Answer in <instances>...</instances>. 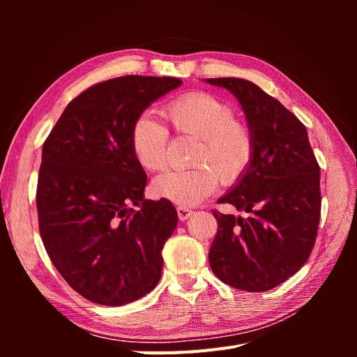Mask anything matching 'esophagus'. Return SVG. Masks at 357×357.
I'll use <instances>...</instances> for the list:
<instances>
[{
  "label": "esophagus",
  "mask_w": 357,
  "mask_h": 357,
  "mask_svg": "<svg viewBox=\"0 0 357 357\" xmlns=\"http://www.w3.org/2000/svg\"><path fill=\"white\" fill-rule=\"evenodd\" d=\"M192 210H189L188 207H178L177 208V214H178V219L180 220H188L190 215H192Z\"/></svg>",
  "instance_id": "esophagus-1"
}]
</instances>
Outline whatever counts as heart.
I'll list each match as a JSON object with an SVG mask.
<instances>
[{
  "label": "heart",
  "instance_id": "1",
  "mask_svg": "<svg viewBox=\"0 0 357 357\" xmlns=\"http://www.w3.org/2000/svg\"><path fill=\"white\" fill-rule=\"evenodd\" d=\"M162 114L176 132L198 139L192 156L195 168L165 171L153 180V193L181 207H192L210 197L218 178L231 185L250 165L255 137L245 123L236 121L229 104L204 92H190L169 101ZM168 131L153 117L142 114L131 129V149L147 171L165 167Z\"/></svg>",
  "mask_w": 357,
  "mask_h": 357
}]
</instances>
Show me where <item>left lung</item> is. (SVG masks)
I'll use <instances>...</instances> for the list:
<instances>
[{
    "label": "left lung",
    "instance_id": "1",
    "mask_svg": "<svg viewBox=\"0 0 357 357\" xmlns=\"http://www.w3.org/2000/svg\"><path fill=\"white\" fill-rule=\"evenodd\" d=\"M228 89L255 137V155L244 174L219 199L244 215L213 210L219 229L210 247L211 271L247 291L284 283L307 262L320 220V167L307 128L255 83L205 79Z\"/></svg>",
    "mask_w": 357,
    "mask_h": 357
}]
</instances>
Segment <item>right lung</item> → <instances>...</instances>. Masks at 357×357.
Wrapping results in <instances>:
<instances>
[{"label": "right lung", "mask_w": 357, "mask_h": 357, "mask_svg": "<svg viewBox=\"0 0 357 357\" xmlns=\"http://www.w3.org/2000/svg\"><path fill=\"white\" fill-rule=\"evenodd\" d=\"M180 84L146 75L93 84L66 107L43 144L41 240L63 280L95 304H129L160 280L162 248L178 215L168 199H144L147 176L132 153L131 129Z\"/></svg>", "instance_id": "right-lung-1"}]
</instances>
